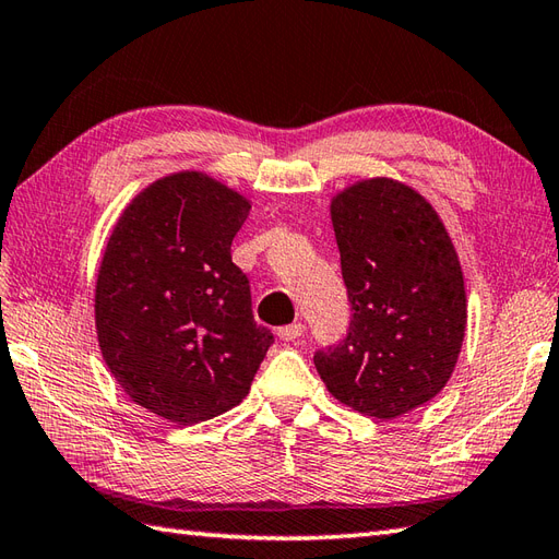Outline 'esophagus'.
Wrapping results in <instances>:
<instances>
[{"instance_id": "34e87169", "label": "esophagus", "mask_w": 559, "mask_h": 559, "mask_svg": "<svg viewBox=\"0 0 559 559\" xmlns=\"http://www.w3.org/2000/svg\"><path fill=\"white\" fill-rule=\"evenodd\" d=\"M302 334H305V324H300V322L278 329V338L281 341H295V338H300Z\"/></svg>"}]
</instances>
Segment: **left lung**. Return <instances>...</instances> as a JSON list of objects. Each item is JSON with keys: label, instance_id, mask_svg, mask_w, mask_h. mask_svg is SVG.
<instances>
[{"label": "left lung", "instance_id": "left-lung-1", "mask_svg": "<svg viewBox=\"0 0 559 559\" xmlns=\"http://www.w3.org/2000/svg\"><path fill=\"white\" fill-rule=\"evenodd\" d=\"M348 334L314 353L319 377L346 406L394 420L449 382L466 331V290L449 235L411 187L365 180L331 201Z\"/></svg>", "mask_w": 559, "mask_h": 559}]
</instances>
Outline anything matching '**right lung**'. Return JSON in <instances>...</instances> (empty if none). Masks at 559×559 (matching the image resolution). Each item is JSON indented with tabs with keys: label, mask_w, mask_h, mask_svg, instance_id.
Masks as SVG:
<instances>
[{
	"label": "right lung",
	"mask_w": 559,
	"mask_h": 559,
	"mask_svg": "<svg viewBox=\"0 0 559 559\" xmlns=\"http://www.w3.org/2000/svg\"><path fill=\"white\" fill-rule=\"evenodd\" d=\"M249 201L201 173L144 189L117 221L96 283L103 358L139 406L194 425L237 406L273 343L230 245Z\"/></svg>",
	"instance_id": "add662e5"
}]
</instances>
